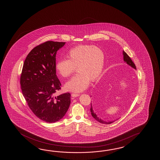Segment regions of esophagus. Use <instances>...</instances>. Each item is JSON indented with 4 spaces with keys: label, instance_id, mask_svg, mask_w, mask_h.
Instances as JSON below:
<instances>
[{
    "label": "esophagus",
    "instance_id": "obj_1",
    "mask_svg": "<svg viewBox=\"0 0 160 160\" xmlns=\"http://www.w3.org/2000/svg\"><path fill=\"white\" fill-rule=\"evenodd\" d=\"M79 94H77V93H72V97H78Z\"/></svg>",
    "mask_w": 160,
    "mask_h": 160
}]
</instances>
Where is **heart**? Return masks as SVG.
I'll use <instances>...</instances> for the list:
<instances>
[{"label": "heart", "instance_id": "obj_1", "mask_svg": "<svg viewBox=\"0 0 160 160\" xmlns=\"http://www.w3.org/2000/svg\"><path fill=\"white\" fill-rule=\"evenodd\" d=\"M68 59L57 62L55 68L58 74L68 78L75 72L78 73L65 84L70 92H81L88 87L90 81H95L102 73L105 55L100 48L91 45H79L68 51Z\"/></svg>", "mask_w": 160, "mask_h": 160}]
</instances>
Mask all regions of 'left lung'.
<instances>
[{
  "instance_id": "1",
  "label": "left lung",
  "mask_w": 160,
  "mask_h": 160,
  "mask_svg": "<svg viewBox=\"0 0 160 160\" xmlns=\"http://www.w3.org/2000/svg\"><path fill=\"white\" fill-rule=\"evenodd\" d=\"M123 60H124V61L125 62L127 63V64H128V65L130 66L131 67H132L133 68H135L136 69V65L134 64V63L132 61V60L131 59V58H130L129 56L128 55L126 54V52H125V51H123ZM99 90H100V89H101V90H102V92H103V90H102V88H100V87H99ZM98 88H97V90L96 91V92H95V94L97 95V94L98 93H99V92L98 90ZM95 95H94V98H95V97H97V96H95ZM90 112H91V114H92V117L94 118V119L96 120V121H97L98 122H99L101 123H103V124H106V125H109V124H110V123H112L113 122H114V121H113V122H106V121H103L102 119H101L100 118H99V117L97 116V114H96V112H95V110H94V109L92 108V103H91V108H90Z\"/></svg>"
}]
</instances>
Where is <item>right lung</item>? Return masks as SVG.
Wrapping results in <instances>:
<instances>
[{"instance_id": "1", "label": "right lung", "mask_w": 160, "mask_h": 160, "mask_svg": "<svg viewBox=\"0 0 160 160\" xmlns=\"http://www.w3.org/2000/svg\"><path fill=\"white\" fill-rule=\"evenodd\" d=\"M65 42L47 41L27 55L21 73L22 92L34 114L48 123L62 119L70 104V94L55 97L61 83L56 75V54Z\"/></svg>"}]
</instances>
